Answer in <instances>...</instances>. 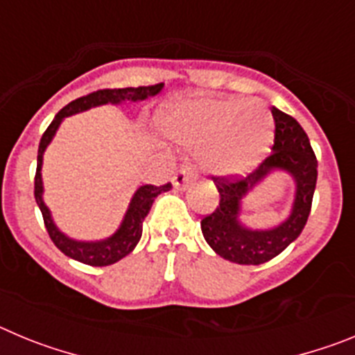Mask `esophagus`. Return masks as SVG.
Returning <instances> with one entry per match:
<instances>
[{"mask_svg":"<svg viewBox=\"0 0 355 355\" xmlns=\"http://www.w3.org/2000/svg\"><path fill=\"white\" fill-rule=\"evenodd\" d=\"M193 178V168L192 165H183V167L180 168V171L175 172L174 175V187L175 188H183L187 187L190 181H192Z\"/></svg>","mask_w":355,"mask_h":355,"instance_id":"obj_1","label":"esophagus"}]
</instances>
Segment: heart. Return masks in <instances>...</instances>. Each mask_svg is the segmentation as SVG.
Segmentation results:
<instances>
[{"label": "heart", "mask_w": 355, "mask_h": 355, "mask_svg": "<svg viewBox=\"0 0 355 355\" xmlns=\"http://www.w3.org/2000/svg\"><path fill=\"white\" fill-rule=\"evenodd\" d=\"M162 124L171 139L184 146H202V167L224 178L252 168L274 140L272 114L256 99L181 103L162 115Z\"/></svg>", "instance_id": "heart-1"}]
</instances>
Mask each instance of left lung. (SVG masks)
I'll use <instances>...</instances> for the list:
<instances>
[{
    "mask_svg": "<svg viewBox=\"0 0 355 355\" xmlns=\"http://www.w3.org/2000/svg\"><path fill=\"white\" fill-rule=\"evenodd\" d=\"M275 137L272 153L256 171L245 178L213 175L220 200L211 213L200 220V229L208 245L220 258L238 265H261L283 252L302 233L311 211L313 193L318 175V162L306 131L291 115L272 108ZM272 170H286L295 181V200L291 216L272 230L254 232L237 220L241 199Z\"/></svg>",
    "mask_w": 355,
    "mask_h": 355,
    "instance_id": "8db88e82",
    "label": "left lung"
}]
</instances>
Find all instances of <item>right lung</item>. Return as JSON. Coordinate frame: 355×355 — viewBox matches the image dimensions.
<instances>
[{"instance_id":"add662e5","label":"right lung","mask_w":355,"mask_h":355,"mask_svg":"<svg viewBox=\"0 0 355 355\" xmlns=\"http://www.w3.org/2000/svg\"><path fill=\"white\" fill-rule=\"evenodd\" d=\"M163 89V83L150 85V87H128V89H103L96 90L92 94H87L83 97H78L74 101L69 103L67 106L58 112L53 119V122L48 126V130L44 131L42 139L39 144V155H37V172H35V200L39 205L40 211H42L44 225L48 229L49 238L53 240L58 249L69 256V258L76 259V261L85 263V265L90 266H106L114 265L119 259H122L124 256L131 252V250L137 247L140 236H142V222L144 218L149 213L150 206L155 202L156 197L163 192H168L172 188L171 183L162 184V187H155V184H144L140 187L137 192H135L133 199L130 202V208H128L126 215H124V220H122L121 227L115 231L114 234L106 240L101 241H78L72 240V238L65 236L60 229L56 227L55 222L51 218V213H49L48 206L44 205L42 200V174H40V168H42V155L46 147L49 146V142L55 137L56 130L60 126V122L65 117L74 114H80L85 110L92 108V106L99 105H119L122 101H144L147 97L156 96L159 90Z\"/></svg>"}]
</instances>
